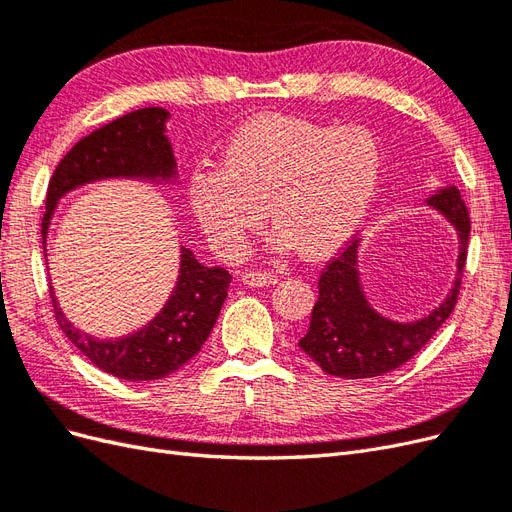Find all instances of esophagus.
Listing matches in <instances>:
<instances>
[{"label": "esophagus", "instance_id": "obj_1", "mask_svg": "<svg viewBox=\"0 0 512 512\" xmlns=\"http://www.w3.org/2000/svg\"><path fill=\"white\" fill-rule=\"evenodd\" d=\"M241 282L250 288H262V286H273L277 282V277L273 273H262V271H250L243 273Z\"/></svg>", "mask_w": 512, "mask_h": 512}]
</instances>
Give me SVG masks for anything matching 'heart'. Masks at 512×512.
I'll return each mask as SVG.
<instances>
[{
  "label": "heart",
  "mask_w": 512,
  "mask_h": 512,
  "mask_svg": "<svg viewBox=\"0 0 512 512\" xmlns=\"http://www.w3.org/2000/svg\"><path fill=\"white\" fill-rule=\"evenodd\" d=\"M382 149L365 128H333L297 117H256L228 138L220 173L190 179V207L213 245L232 254L265 220L277 243L322 258L346 245L374 205Z\"/></svg>",
  "instance_id": "obj_1"
}]
</instances>
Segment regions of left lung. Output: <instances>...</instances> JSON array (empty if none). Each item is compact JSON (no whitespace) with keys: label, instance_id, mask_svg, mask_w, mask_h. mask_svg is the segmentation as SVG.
<instances>
[{"label":"left lung","instance_id":"left-lung-1","mask_svg":"<svg viewBox=\"0 0 512 512\" xmlns=\"http://www.w3.org/2000/svg\"><path fill=\"white\" fill-rule=\"evenodd\" d=\"M427 207L444 215L457 230L459 258L451 292L429 316L412 322H397L376 312L367 301L359 273V243L333 258L318 280V301L312 309L309 329L301 337V350L331 376L359 380L376 378L408 363L444 320L451 316L466 267L470 215L455 185H446L427 198Z\"/></svg>","mask_w":512,"mask_h":512}]
</instances>
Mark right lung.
Returning <instances> with one entry per match:
<instances>
[{"label":"right lung","mask_w":512,"mask_h":512,"mask_svg":"<svg viewBox=\"0 0 512 512\" xmlns=\"http://www.w3.org/2000/svg\"><path fill=\"white\" fill-rule=\"evenodd\" d=\"M168 117L166 108H138L81 138L66 153L46 190L44 245L59 198L85 183L102 179L177 181V162L166 136ZM179 250V275L168 301L145 327L123 337L100 339L76 329L61 312L51 286L55 318L61 331L106 374L130 382L160 380L188 363L207 342L220 316L232 275L224 267H205L188 247L181 245Z\"/></svg>","instance_id":"right-lung-1"}]
</instances>
